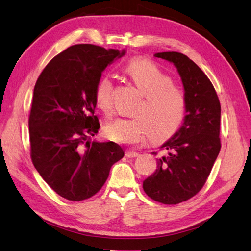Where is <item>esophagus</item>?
Here are the masks:
<instances>
[{
	"label": "esophagus",
	"instance_id": "esophagus-1",
	"mask_svg": "<svg viewBox=\"0 0 251 251\" xmlns=\"http://www.w3.org/2000/svg\"><path fill=\"white\" fill-rule=\"evenodd\" d=\"M139 154L137 152H132V151H127L125 153V156L128 157V158H133V157H137Z\"/></svg>",
	"mask_w": 251,
	"mask_h": 251
}]
</instances>
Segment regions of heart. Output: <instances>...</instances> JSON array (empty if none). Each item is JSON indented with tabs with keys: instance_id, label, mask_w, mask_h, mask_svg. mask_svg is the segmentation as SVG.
<instances>
[{
	"instance_id": "heart-1",
	"label": "heart",
	"mask_w": 251,
	"mask_h": 251,
	"mask_svg": "<svg viewBox=\"0 0 251 251\" xmlns=\"http://www.w3.org/2000/svg\"><path fill=\"white\" fill-rule=\"evenodd\" d=\"M124 71L143 96L130 119L119 118L104 127V135L111 141L139 145L150 136L155 144L162 143L178 131L187 114V97L173 84L171 77L155 63L133 59ZM113 83L103 75L95 89V103L107 116L112 114Z\"/></svg>"
}]
</instances>
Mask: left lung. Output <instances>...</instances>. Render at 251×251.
I'll return each instance as SVG.
<instances>
[{
    "label": "left lung",
    "mask_w": 251,
    "mask_h": 251,
    "mask_svg": "<svg viewBox=\"0 0 251 251\" xmlns=\"http://www.w3.org/2000/svg\"><path fill=\"white\" fill-rule=\"evenodd\" d=\"M155 56L176 67L188 106L183 125L161 145L165 155L157 159L156 171L144 179L143 189L162 204H178L202 189L219 154L220 102L211 81L188 56L179 52Z\"/></svg>",
    "instance_id": "left-lung-1"
}]
</instances>
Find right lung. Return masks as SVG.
Wrapping results in <instances>:
<instances>
[{"mask_svg": "<svg viewBox=\"0 0 251 251\" xmlns=\"http://www.w3.org/2000/svg\"><path fill=\"white\" fill-rule=\"evenodd\" d=\"M125 50L91 44L69 47L52 59L36 81L28 118L31 158L57 195L71 201L100 190L124 152L112 141H91L98 132L95 89L101 73Z\"/></svg>", "mask_w": 251, "mask_h": 251, "instance_id": "1", "label": "right lung"}]
</instances>
